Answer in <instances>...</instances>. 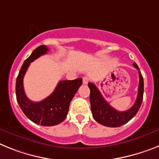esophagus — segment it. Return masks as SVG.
Masks as SVG:
<instances>
[{
	"instance_id": "obj_1",
	"label": "esophagus",
	"mask_w": 159,
	"mask_h": 159,
	"mask_svg": "<svg viewBox=\"0 0 159 159\" xmlns=\"http://www.w3.org/2000/svg\"><path fill=\"white\" fill-rule=\"evenodd\" d=\"M82 82H83V84H87L89 82V78L87 77H84L82 78Z\"/></svg>"
}]
</instances>
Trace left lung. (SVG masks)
Wrapping results in <instances>:
<instances>
[{"mask_svg": "<svg viewBox=\"0 0 159 159\" xmlns=\"http://www.w3.org/2000/svg\"><path fill=\"white\" fill-rule=\"evenodd\" d=\"M133 66L139 71V68L137 64L133 63ZM88 86L90 90V102L93 117L100 125H104L107 127H120L129 122L136 116L143 99L144 81L143 77L140 71L139 86H138L137 100L131 108L125 111H119L110 106V104L104 99L98 88L94 84L89 82Z\"/></svg>", "mask_w": 159, "mask_h": 159, "instance_id": "1", "label": "left lung"}]
</instances>
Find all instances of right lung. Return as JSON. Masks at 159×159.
<instances>
[{"label":"right lung","instance_id":"1","mask_svg":"<svg viewBox=\"0 0 159 159\" xmlns=\"http://www.w3.org/2000/svg\"><path fill=\"white\" fill-rule=\"evenodd\" d=\"M48 48L41 45L33 51L24 61L16 81V97L20 107L32 122L43 126H54L65 120L69 111V104L77 90L82 86V78L64 80L57 84L52 94L40 102H32L26 97L23 88V77L30 62L42 55L46 54Z\"/></svg>","mask_w":159,"mask_h":159}]
</instances>
